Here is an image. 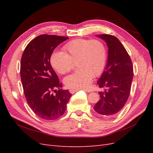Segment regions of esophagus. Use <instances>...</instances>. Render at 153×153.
I'll list each match as a JSON object with an SVG mask.
<instances>
[{
    "instance_id": "obj_1",
    "label": "esophagus",
    "mask_w": 153,
    "mask_h": 153,
    "mask_svg": "<svg viewBox=\"0 0 153 153\" xmlns=\"http://www.w3.org/2000/svg\"><path fill=\"white\" fill-rule=\"evenodd\" d=\"M77 91H78V90H76V89H70V90H69V92H70V93H71V94L75 93V92H77Z\"/></svg>"
}]
</instances>
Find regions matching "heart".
Returning <instances> with one entry per match:
<instances>
[{
  "label": "heart",
  "instance_id": "obj_1",
  "mask_svg": "<svg viewBox=\"0 0 153 153\" xmlns=\"http://www.w3.org/2000/svg\"><path fill=\"white\" fill-rule=\"evenodd\" d=\"M63 53L53 52L50 57L52 67L60 74H66L76 64L78 70L64 79L66 86L71 89H87L92 76L103 72L106 62V48L98 39H76L63 47Z\"/></svg>",
  "mask_w": 153,
  "mask_h": 153
}]
</instances>
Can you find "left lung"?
Here are the masks:
<instances>
[{
	"mask_svg": "<svg viewBox=\"0 0 153 153\" xmlns=\"http://www.w3.org/2000/svg\"><path fill=\"white\" fill-rule=\"evenodd\" d=\"M108 47L107 64L97 84L103 91L99 92L100 100L94 110L104 117H111L122 110L130 94L133 77L131 60L120 41L112 35L97 36Z\"/></svg>",
	"mask_w": 153,
	"mask_h": 153,
	"instance_id": "obj_1",
	"label": "left lung"
}]
</instances>
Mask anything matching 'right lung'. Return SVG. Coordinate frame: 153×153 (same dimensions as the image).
<instances>
[{
  "mask_svg": "<svg viewBox=\"0 0 153 153\" xmlns=\"http://www.w3.org/2000/svg\"><path fill=\"white\" fill-rule=\"evenodd\" d=\"M68 37L43 34L27 45L20 63V76L26 100L39 117L54 120L64 114L71 94L62 84L50 64L54 49ZM55 94H54V92Z\"/></svg>",
  "mask_w": 153,
  "mask_h": 153,
  "instance_id": "obj_1",
  "label": "right lung"
}]
</instances>
